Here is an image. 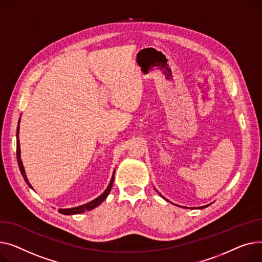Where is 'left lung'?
Returning a JSON list of instances; mask_svg holds the SVG:
<instances>
[{
    "instance_id": "1",
    "label": "left lung",
    "mask_w": 262,
    "mask_h": 262,
    "mask_svg": "<svg viewBox=\"0 0 262 262\" xmlns=\"http://www.w3.org/2000/svg\"><path fill=\"white\" fill-rule=\"evenodd\" d=\"M208 205H205V206H201V207H199V208H205V207H207Z\"/></svg>"
}]
</instances>
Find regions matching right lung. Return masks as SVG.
I'll return each instance as SVG.
<instances>
[{
  "label": "right lung",
  "instance_id": "1",
  "mask_svg": "<svg viewBox=\"0 0 262 262\" xmlns=\"http://www.w3.org/2000/svg\"><path fill=\"white\" fill-rule=\"evenodd\" d=\"M20 119H19V124H18V128H17V160H18V164H19V168H20V171L22 173V177L23 179L25 180V182L27 183V185L33 188L32 185H30L28 180H27V177L25 174V170H24V167H23V164H22V161H21V150H20V141H19V130H20ZM114 173H115V170L113 172V176H112V179L110 181V184L109 186L106 187V189L103 191V193H101L98 198H96L95 200H93V201H91L84 205H81V206H77V207H73V208H66V209H59V212L63 213V214H76V213H82L84 212L85 210H91L93 209L95 207H97L99 204H101L105 198L107 196V194L110 193L111 191V188H112V185H113V181H114Z\"/></svg>",
  "mask_w": 262,
  "mask_h": 262
}]
</instances>
